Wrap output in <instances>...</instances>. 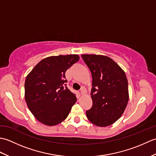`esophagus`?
<instances>
[{
  "mask_svg": "<svg viewBox=\"0 0 156 156\" xmlns=\"http://www.w3.org/2000/svg\"><path fill=\"white\" fill-rule=\"evenodd\" d=\"M86 92H87V90H86V88L84 87H82L81 88V90H80V94L83 95V94H86Z\"/></svg>",
  "mask_w": 156,
  "mask_h": 156,
  "instance_id": "34e87169",
  "label": "esophagus"
}]
</instances>
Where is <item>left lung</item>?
<instances>
[{
    "mask_svg": "<svg viewBox=\"0 0 156 156\" xmlns=\"http://www.w3.org/2000/svg\"><path fill=\"white\" fill-rule=\"evenodd\" d=\"M82 58L92 76L93 105L86 115L92 123L98 127H107L121 117L127 105V76L123 69L107 56L83 54Z\"/></svg>",
    "mask_w": 156,
    "mask_h": 156,
    "instance_id": "8db88e82",
    "label": "left lung"
}]
</instances>
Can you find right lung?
I'll return each instance as SVG.
<instances>
[{
    "label": "right lung",
    "instance_id": "1",
    "mask_svg": "<svg viewBox=\"0 0 156 156\" xmlns=\"http://www.w3.org/2000/svg\"><path fill=\"white\" fill-rule=\"evenodd\" d=\"M80 57L77 54L49 56L39 62L27 76L25 98L37 120L48 126L60 123L67 118L77 98L64 88L65 73Z\"/></svg>",
    "mask_w": 156,
    "mask_h": 156
}]
</instances>
